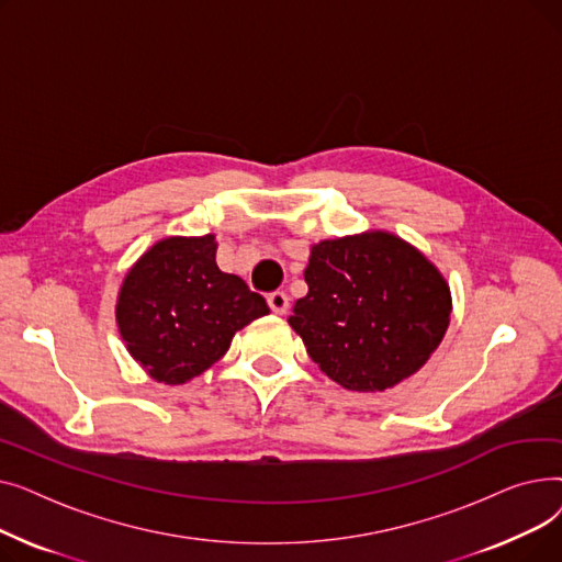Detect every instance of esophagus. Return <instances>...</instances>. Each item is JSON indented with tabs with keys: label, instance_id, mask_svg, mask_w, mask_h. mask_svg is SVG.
Instances as JSON below:
<instances>
[{
	"label": "esophagus",
	"instance_id": "esophagus-1",
	"mask_svg": "<svg viewBox=\"0 0 562 562\" xmlns=\"http://www.w3.org/2000/svg\"><path fill=\"white\" fill-rule=\"evenodd\" d=\"M269 307L276 312V314H286L289 310V296L284 291H273L269 296Z\"/></svg>",
	"mask_w": 562,
	"mask_h": 562
}]
</instances>
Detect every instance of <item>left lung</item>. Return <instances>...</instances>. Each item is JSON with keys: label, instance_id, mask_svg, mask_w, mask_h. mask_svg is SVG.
I'll use <instances>...</instances> for the list:
<instances>
[{"label": "left lung", "instance_id": "obj_1", "mask_svg": "<svg viewBox=\"0 0 562 562\" xmlns=\"http://www.w3.org/2000/svg\"><path fill=\"white\" fill-rule=\"evenodd\" d=\"M307 296L289 326L310 358L348 392H385L415 375L451 321V289L437 266L385 229L310 248Z\"/></svg>", "mask_w": 562, "mask_h": 562}]
</instances>
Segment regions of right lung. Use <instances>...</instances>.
Returning <instances> with one entry per match:
<instances>
[{
    "instance_id": "1",
    "label": "right lung",
    "mask_w": 562,
    "mask_h": 562,
    "mask_svg": "<svg viewBox=\"0 0 562 562\" xmlns=\"http://www.w3.org/2000/svg\"><path fill=\"white\" fill-rule=\"evenodd\" d=\"M216 234L166 236L127 271L115 323L130 356L164 385H184L216 364L232 337L269 305L216 263Z\"/></svg>"
}]
</instances>
